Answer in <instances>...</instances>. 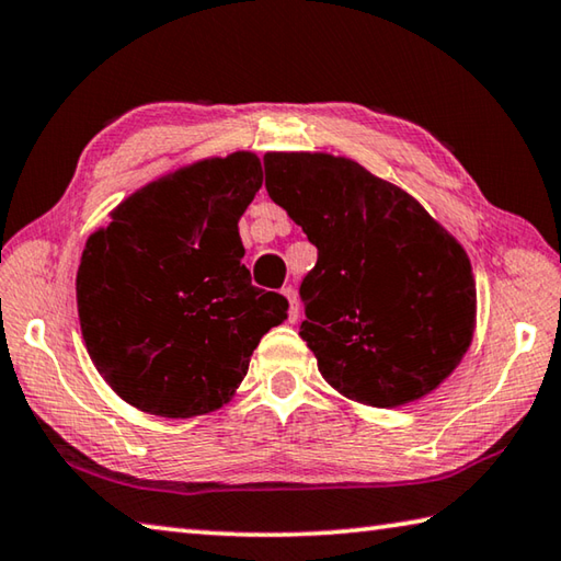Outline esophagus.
<instances>
[{
    "mask_svg": "<svg viewBox=\"0 0 561 561\" xmlns=\"http://www.w3.org/2000/svg\"><path fill=\"white\" fill-rule=\"evenodd\" d=\"M282 294H284V297H287V301H289V321L294 324V321L299 319V299H297V291H294L291 287H284Z\"/></svg>",
    "mask_w": 561,
    "mask_h": 561,
    "instance_id": "1",
    "label": "esophagus"
}]
</instances>
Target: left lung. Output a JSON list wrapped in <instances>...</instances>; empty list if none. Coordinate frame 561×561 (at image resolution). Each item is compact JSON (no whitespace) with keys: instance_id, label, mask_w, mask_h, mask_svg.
Returning <instances> with one entry per match:
<instances>
[{"instance_id":"8db88e82","label":"left lung","mask_w":561,"mask_h":561,"mask_svg":"<svg viewBox=\"0 0 561 561\" xmlns=\"http://www.w3.org/2000/svg\"><path fill=\"white\" fill-rule=\"evenodd\" d=\"M264 187L319 250L299 336L324 381L374 408L433 393L468 354V252L393 183L331 153H267Z\"/></svg>"}]
</instances>
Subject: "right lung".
<instances>
[{"instance_id": "add662e5", "label": "right lung", "mask_w": 561, "mask_h": 561, "mask_svg": "<svg viewBox=\"0 0 561 561\" xmlns=\"http://www.w3.org/2000/svg\"><path fill=\"white\" fill-rule=\"evenodd\" d=\"M262 187L250 150L205 158L144 185L93 232L76 272L83 344L123 401L163 417L232 401L252 351L287 319L252 287L240 217Z\"/></svg>"}]
</instances>
